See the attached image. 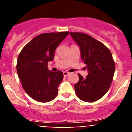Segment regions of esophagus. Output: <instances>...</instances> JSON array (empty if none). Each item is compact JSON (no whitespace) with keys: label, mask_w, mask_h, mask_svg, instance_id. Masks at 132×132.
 <instances>
[{"label":"esophagus","mask_w":132,"mask_h":132,"mask_svg":"<svg viewBox=\"0 0 132 132\" xmlns=\"http://www.w3.org/2000/svg\"><path fill=\"white\" fill-rule=\"evenodd\" d=\"M70 73L68 72V71H64L63 72V75H64V77H66V76H68L69 75Z\"/></svg>","instance_id":"1"}]
</instances>
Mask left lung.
<instances>
[{"label": "left lung", "instance_id": "obj_1", "mask_svg": "<svg viewBox=\"0 0 132 132\" xmlns=\"http://www.w3.org/2000/svg\"><path fill=\"white\" fill-rule=\"evenodd\" d=\"M79 46L81 58L86 64V78L78 74L79 80L74 88L77 96L84 102H94L107 93L115 71V62L109 48L100 41L82 32H70Z\"/></svg>", "mask_w": 132, "mask_h": 132}]
</instances>
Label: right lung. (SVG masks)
<instances>
[{
	"label": "right lung",
	"instance_id": "obj_1",
	"mask_svg": "<svg viewBox=\"0 0 132 132\" xmlns=\"http://www.w3.org/2000/svg\"><path fill=\"white\" fill-rule=\"evenodd\" d=\"M68 34L59 32L39 34L28 43L18 55V77L25 92L36 101L48 102L57 95L63 73L48 70V62L53 61L55 49Z\"/></svg>",
	"mask_w": 132,
	"mask_h": 132
}]
</instances>
